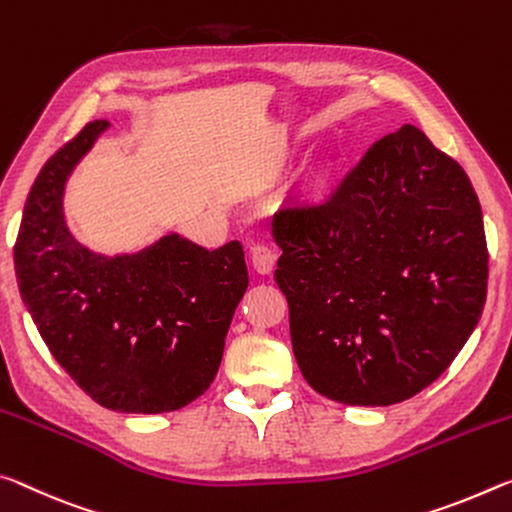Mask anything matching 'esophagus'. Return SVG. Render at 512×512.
Wrapping results in <instances>:
<instances>
[{
	"label": "esophagus",
	"mask_w": 512,
	"mask_h": 512,
	"mask_svg": "<svg viewBox=\"0 0 512 512\" xmlns=\"http://www.w3.org/2000/svg\"><path fill=\"white\" fill-rule=\"evenodd\" d=\"M274 263H276V254L265 245H254L251 247V265L258 274H272L274 272Z\"/></svg>",
	"instance_id": "1"
}]
</instances>
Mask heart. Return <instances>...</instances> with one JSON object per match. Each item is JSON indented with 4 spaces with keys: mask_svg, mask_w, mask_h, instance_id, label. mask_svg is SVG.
Returning a JSON list of instances; mask_svg holds the SVG:
<instances>
[{
    "mask_svg": "<svg viewBox=\"0 0 512 512\" xmlns=\"http://www.w3.org/2000/svg\"><path fill=\"white\" fill-rule=\"evenodd\" d=\"M333 186H335V165L331 161L315 163L299 183L297 201L301 206H308V208L322 206L324 201L329 199Z\"/></svg>",
    "mask_w": 512,
    "mask_h": 512,
    "instance_id": "b5f03b06",
    "label": "heart"
}]
</instances>
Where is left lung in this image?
I'll return each instance as SVG.
<instances>
[{"label":"left lung","mask_w":512,"mask_h":512,"mask_svg":"<svg viewBox=\"0 0 512 512\" xmlns=\"http://www.w3.org/2000/svg\"><path fill=\"white\" fill-rule=\"evenodd\" d=\"M276 283L304 379L347 406L431 385L481 320L488 245L479 197L417 127L365 154L324 206L272 220Z\"/></svg>","instance_id":"obj_1"}]
</instances>
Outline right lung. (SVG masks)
I'll use <instances>...</instances> for the list:
<instances>
[{"label":"right lung","instance_id":"1","mask_svg":"<svg viewBox=\"0 0 512 512\" xmlns=\"http://www.w3.org/2000/svg\"><path fill=\"white\" fill-rule=\"evenodd\" d=\"M108 122L49 158L13 249L24 306L58 365L104 408L170 413L204 395L249 286L238 240L208 251L167 233L133 254H99L67 226L65 186Z\"/></svg>","mask_w":512,"mask_h":512}]
</instances>
